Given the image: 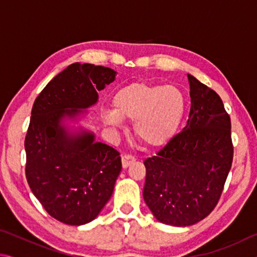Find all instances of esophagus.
I'll return each instance as SVG.
<instances>
[{"label":"esophagus","mask_w":257,"mask_h":257,"mask_svg":"<svg viewBox=\"0 0 257 257\" xmlns=\"http://www.w3.org/2000/svg\"><path fill=\"white\" fill-rule=\"evenodd\" d=\"M121 161H122V167L125 169V168H128L129 165H132L135 162V161H136V159H135L133 155L127 154V155H123L122 156V159H121Z\"/></svg>","instance_id":"34e87169"}]
</instances>
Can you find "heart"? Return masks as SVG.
I'll use <instances>...</instances> for the list:
<instances>
[{
  "instance_id": "obj_1",
  "label": "heart",
  "mask_w": 257,
  "mask_h": 257,
  "mask_svg": "<svg viewBox=\"0 0 257 257\" xmlns=\"http://www.w3.org/2000/svg\"><path fill=\"white\" fill-rule=\"evenodd\" d=\"M113 110H103L102 118L113 129L123 128V121H134L139 141L151 147L171 141L184 120L186 98L176 86L133 82L121 87L112 98Z\"/></svg>"
}]
</instances>
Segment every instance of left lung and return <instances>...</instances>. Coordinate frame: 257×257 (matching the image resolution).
Segmentation results:
<instances>
[{
    "mask_svg": "<svg viewBox=\"0 0 257 257\" xmlns=\"http://www.w3.org/2000/svg\"><path fill=\"white\" fill-rule=\"evenodd\" d=\"M186 127L144 161L146 205L164 224L187 227L205 219L222 194L233 158L231 122L214 90L188 75Z\"/></svg>",
    "mask_w": 257,
    "mask_h": 257,
    "instance_id": "obj_1",
    "label": "left lung"
}]
</instances>
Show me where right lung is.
Returning <instances> with one entry per match:
<instances>
[{"label":"right lung","instance_id":"obj_1","mask_svg":"<svg viewBox=\"0 0 257 257\" xmlns=\"http://www.w3.org/2000/svg\"><path fill=\"white\" fill-rule=\"evenodd\" d=\"M115 76L110 68L72 63L35 99L25 139L26 178L35 197L60 222L88 223L112 196L122 168L119 152L95 141L89 130H71L66 121L86 114L97 103V90Z\"/></svg>","mask_w":257,"mask_h":257}]
</instances>
